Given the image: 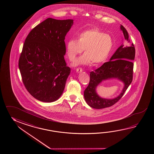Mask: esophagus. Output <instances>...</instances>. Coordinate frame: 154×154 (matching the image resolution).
Returning a JSON list of instances; mask_svg holds the SVG:
<instances>
[{
  "instance_id": "esophagus-1",
  "label": "esophagus",
  "mask_w": 154,
  "mask_h": 154,
  "mask_svg": "<svg viewBox=\"0 0 154 154\" xmlns=\"http://www.w3.org/2000/svg\"><path fill=\"white\" fill-rule=\"evenodd\" d=\"M82 69L81 68H78L76 69V72L78 73H80V72H82Z\"/></svg>"
}]
</instances>
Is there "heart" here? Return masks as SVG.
<instances>
[{
  "label": "heart",
  "mask_w": 154,
  "mask_h": 154,
  "mask_svg": "<svg viewBox=\"0 0 154 154\" xmlns=\"http://www.w3.org/2000/svg\"><path fill=\"white\" fill-rule=\"evenodd\" d=\"M113 47V39L96 27L86 29L79 33L78 39H71L66 44V52L70 60L75 59L84 49L85 54L72 63V66H98L105 62Z\"/></svg>",
  "instance_id": "1"
}]
</instances>
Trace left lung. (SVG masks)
<instances>
[{
  "mask_svg": "<svg viewBox=\"0 0 154 154\" xmlns=\"http://www.w3.org/2000/svg\"><path fill=\"white\" fill-rule=\"evenodd\" d=\"M120 29L124 38L130 42L127 31L121 25ZM135 50L133 43L125 46L123 43L112 55L109 61L106 62L94 72H90V80L88 86L84 91V98L88 105L92 108L102 109L111 107L118 102L128 88L133 80V63ZM117 79L124 84L120 94L113 99L101 98L97 92V86L103 81Z\"/></svg>",
  "mask_w": 154,
  "mask_h": 154,
  "instance_id": "obj_1",
  "label": "left lung"
}]
</instances>
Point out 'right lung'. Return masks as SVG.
<instances>
[{
    "label": "right lung",
    "instance_id": "1",
    "mask_svg": "<svg viewBox=\"0 0 154 154\" xmlns=\"http://www.w3.org/2000/svg\"><path fill=\"white\" fill-rule=\"evenodd\" d=\"M74 20L48 18L27 36L19 61L23 84L34 98L44 102L58 100L70 69L66 66L64 42Z\"/></svg>",
    "mask_w": 154,
    "mask_h": 154
}]
</instances>
